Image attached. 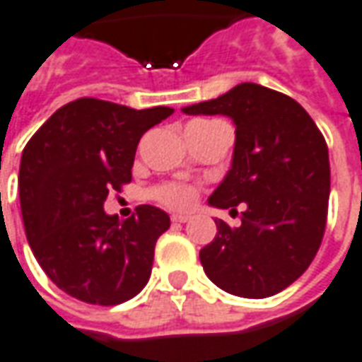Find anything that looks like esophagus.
I'll use <instances>...</instances> for the list:
<instances>
[{
	"label": "esophagus",
	"instance_id": "1",
	"mask_svg": "<svg viewBox=\"0 0 362 362\" xmlns=\"http://www.w3.org/2000/svg\"><path fill=\"white\" fill-rule=\"evenodd\" d=\"M170 219H173L174 223H186V221L189 219V216L188 214H173V216H170Z\"/></svg>",
	"mask_w": 362,
	"mask_h": 362
}]
</instances>
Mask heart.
Returning <instances> with one entry per match:
<instances>
[{
  "label": "heart",
  "instance_id": "heart-1",
  "mask_svg": "<svg viewBox=\"0 0 362 362\" xmlns=\"http://www.w3.org/2000/svg\"><path fill=\"white\" fill-rule=\"evenodd\" d=\"M153 196L164 206L184 209V207H189L196 202V189L192 186H186V184H166V186L156 188Z\"/></svg>",
  "mask_w": 362,
  "mask_h": 362
}]
</instances>
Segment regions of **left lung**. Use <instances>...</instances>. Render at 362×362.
<instances>
[{
  "label": "left lung",
  "mask_w": 362,
  "mask_h": 362,
  "mask_svg": "<svg viewBox=\"0 0 362 362\" xmlns=\"http://www.w3.org/2000/svg\"><path fill=\"white\" fill-rule=\"evenodd\" d=\"M182 113L225 115L235 125L231 168L207 204L245 209L239 227L216 219V239L199 251L207 278L241 298L282 292L322 245L331 184L325 139L296 100L252 82Z\"/></svg>",
  "instance_id": "left-lung-1"
}]
</instances>
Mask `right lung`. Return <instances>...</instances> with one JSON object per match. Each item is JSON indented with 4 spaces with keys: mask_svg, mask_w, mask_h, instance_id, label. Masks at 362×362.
Returning <instances> with one entry per match:
<instances>
[{
    "mask_svg": "<svg viewBox=\"0 0 362 362\" xmlns=\"http://www.w3.org/2000/svg\"><path fill=\"white\" fill-rule=\"evenodd\" d=\"M173 111L80 98L54 111L25 146L19 199L27 241L40 269L72 298L115 305L146 286L170 217L143 204L121 221L103 204L131 182L143 133Z\"/></svg>",
    "mask_w": 362,
    "mask_h": 362,
    "instance_id": "obj_1",
    "label": "right lung"
}]
</instances>
